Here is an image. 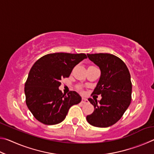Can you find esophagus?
<instances>
[{
	"mask_svg": "<svg viewBox=\"0 0 154 154\" xmlns=\"http://www.w3.org/2000/svg\"><path fill=\"white\" fill-rule=\"evenodd\" d=\"M82 103H83V104L88 103V100H87L86 98H82Z\"/></svg>",
	"mask_w": 154,
	"mask_h": 154,
	"instance_id": "obj_1",
	"label": "esophagus"
}]
</instances>
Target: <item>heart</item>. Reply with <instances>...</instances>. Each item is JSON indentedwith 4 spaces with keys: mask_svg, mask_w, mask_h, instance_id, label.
<instances>
[{
    "mask_svg": "<svg viewBox=\"0 0 154 154\" xmlns=\"http://www.w3.org/2000/svg\"><path fill=\"white\" fill-rule=\"evenodd\" d=\"M77 88H78V90H82V86H78Z\"/></svg>",
    "mask_w": 154,
    "mask_h": 154,
    "instance_id": "heart-1",
    "label": "heart"
}]
</instances>
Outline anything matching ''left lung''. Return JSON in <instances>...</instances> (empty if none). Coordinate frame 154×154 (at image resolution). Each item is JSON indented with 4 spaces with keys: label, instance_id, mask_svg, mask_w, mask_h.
Here are the masks:
<instances>
[{
    "label": "left lung",
    "instance_id": "1",
    "mask_svg": "<svg viewBox=\"0 0 154 154\" xmlns=\"http://www.w3.org/2000/svg\"><path fill=\"white\" fill-rule=\"evenodd\" d=\"M91 61L99 66L101 75L92 95L102 96L100 101L89 98L94 111L86 117L92 126H111L123 116L132 100V82L126 64L110 54H87Z\"/></svg>",
    "mask_w": 154,
    "mask_h": 154
}]
</instances>
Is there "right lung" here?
I'll return each mask as SVG.
<instances>
[{
    "label": "right lung",
    "mask_w": 154,
    "mask_h": 154,
    "mask_svg": "<svg viewBox=\"0 0 154 154\" xmlns=\"http://www.w3.org/2000/svg\"><path fill=\"white\" fill-rule=\"evenodd\" d=\"M85 54L54 53L41 57L31 68L24 92L26 103L33 116L46 125L60 123L69 109L82 100L75 91L63 94L58 89L62 78L69 77Z\"/></svg>",
    "instance_id": "add662e5"
}]
</instances>
